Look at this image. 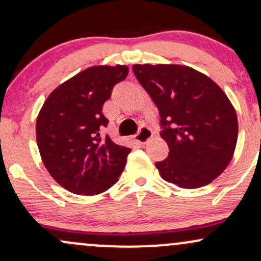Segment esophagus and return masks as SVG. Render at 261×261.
Segmentation results:
<instances>
[{"mask_svg":"<svg viewBox=\"0 0 261 261\" xmlns=\"http://www.w3.org/2000/svg\"><path fill=\"white\" fill-rule=\"evenodd\" d=\"M152 136H153V133H152L151 128L142 126L139 130V133L135 135V140L140 143H146L152 139Z\"/></svg>","mask_w":261,"mask_h":261,"instance_id":"1","label":"esophagus"}]
</instances>
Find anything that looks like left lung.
Masks as SVG:
<instances>
[{"mask_svg":"<svg viewBox=\"0 0 261 261\" xmlns=\"http://www.w3.org/2000/svg\"><path fill=\"white\" fill-rule=\"evenodd\" d=\"M133 71L160 110L169 154L157 162L162 179L196 189L216 179L232 160L238 119L210 77L181 65H134Z\"/></svg>","mask_w":261,"mask_h":261,"instance_id":"8db88e82","label":"left lung"}]
</instances>
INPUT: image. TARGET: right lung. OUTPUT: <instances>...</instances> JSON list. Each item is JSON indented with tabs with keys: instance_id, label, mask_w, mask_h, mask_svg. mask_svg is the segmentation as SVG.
<instances>
[{
	"instance_id": "obj_1",
	"label": "right lung",
	"mask_w": 261,
	"mask_h": 261,
	"mask_svg": "<svg viewBox=\"0 0 261 261\" xmlns=\"http://www.w3.org/2000/svg\"><path fill=\"white\" fill-rule=\"evenodd\" d=\"M127 73L125 65L86 68L54 89L41 107L35 126L39 152L66 190L97 195L119 180L131 148L101 137L108 125L101 109Z\"/></svg>"
}]
</instances>
